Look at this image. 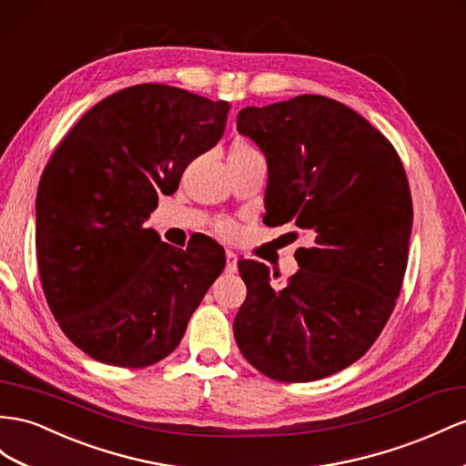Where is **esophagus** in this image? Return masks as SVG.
I'll list each match as a JSON object with an SVG mask.
<instances>
[{
	"instance_id": "esophagus-1",
	"label": "esophagus",
	"mask_w": 466,
	"mask_h": 466,
	"mask_svg": "<svg viewBox=\"0 0 466 466\" xmlns=\"http://www.w3.org/2000/svg\"><path fill=\"white\" fill-rule=\"evenodd\" d=\"M225 270H228L229 274L237 270V255L233 253V250H225Z\"/></svg>"
}]
</instances>
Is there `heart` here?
<instances>
[{"label":"heart","mask_w":466,"mask_h":466,"mask_svg":"<svg viewBox=\"0 0 466 466\" xmlns=\"http://www.w3.org/2000/svg\"><path fill=\"white\" fill-rule=\"evenodd\" d=\"M257 155H260L258 150L250 143L243 141V139L235 141L231 145V150H229V158H247V157H257ZM216 229H218V233H221L225 237H233L237 233V225L233 221L221 219V221L216 223Z\"/></svg>","instance_id":"b5f03b06"}]
</instances>
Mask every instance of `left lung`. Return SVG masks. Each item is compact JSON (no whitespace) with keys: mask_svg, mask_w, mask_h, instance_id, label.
I'll return each mask as SVG.
<instances>
[{"mask_svg":"<svg viewBox=\"0 0 466 466\" xmlns=\"http://www.w3.org/2000/svg\"><path fill=\"white\" fill-rule=\"evenodd\" d=\"M237 131L267 157L264 223H292L309 247L282 288L262 262L238 260L235 341L272 380L325 379L367 353L394 311L413 219L404 165L379 129L325 96L245 107Z\"/></svg>","mask_w":466,"mask_h":466,"instance_id":"1","label":"left lung"}]
</instances>
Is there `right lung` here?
I'll return each mask as SVG.
<instances>
[{"mask_svg":"<svg viewBox=\"0 0 466 466\" xmlns=\"http://www.w3.org/2000/svg\"><path fill=\"white\" fill-rule=\"evenodd\" d=\"M229 104L139 84L96 104L50 157L36 194V260L46 304L70 341L123 369L178 347L225 267L211 238L186 250L145 221L190 162L223 137Z\"/></svg>","mask_w":466,"mask_h":466,"instance_id":"add662e5","label":"right lung"}]
</instances>
